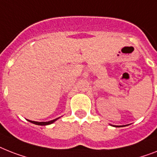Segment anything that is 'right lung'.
<instances>
[{
  "mask_svg": "<svg viewBox=\"0 0 157 157\" xmlns=\"http://www.w3.org/2000/svg\"><path fill=\"white\" fill-rule=\"evenodd\" d=\"M56 119H54V120H52V121H48V122H34V121H30V120H28L30 121V123H34V124H36V125H40V126H45V125H49V124H52V123H54L55 121H56Z\"/></svg>",
  "mask_w": 157,
  "mask_h": 157,
  "instance_id": "right-lung-1",
  "label": "right lung"
}]
</instances>
